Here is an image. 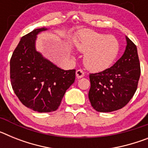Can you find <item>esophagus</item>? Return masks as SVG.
I'll use <instances>...</instances> for the list:
<instances>
[{"label": "esophagus", "mask_w": 148, "mask_h": 148, "mask_svg": "<svg viewBox=\"0 0 148 148\" xmlns=\"http://www.w3.org/2000/svg\"><path fill=\"white\" fill-rule=\"evenodd\" d=\"M84 75V72L82 70H78L76 71V77L78 78H81Z\"/></svg>", "instance_id": "obj_1"}]
</instances>
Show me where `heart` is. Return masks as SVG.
Segmentation results:
<instances>
[{
	"instance_id": "heart-1",
	"label": "heart",
	"mask_w": 148,
	"mask_h": 148,
	"mask_svg": "<svg viewBox=\"0 0 148 148\" xmlns=\"http://www.w3.org/2000/svg\"><path fill=\"white\" fill-rule=\"evenodd\" d=\"M74 43L78 51L85 53L84 64L92 72L108 69L115 62L120 52V43L114 35H104L92 29L82 30Z\"/></svg>"
}]
</instances>
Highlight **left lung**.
Wrapping results in <instances>:
<instances>
[{"mask_svg":"<svg viewBox=\"0 0 148 148\" xmlns=\"http://www.w3.org/2000/svg\"><path fill=\"white\" fill-rule=\"evenodd\" d=\"M125 53L111 67L90 73L89 99L98 112L108 113L124 108L136 91L140 63L136 46L126 36Z\"/></svg>","mask_w":148,"mask_h":148,"instance_id":"obj_1","label":"left lung"}]
</instances>
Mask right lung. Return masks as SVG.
<instances>
[{"instance_id": "add662e5", "label": "right lung", "mask_w": 148, "mask_h": 148, "mask_svg": "<svg viewBox=\"0 0 148 148\" xmlns=\"http://www.w3.org/2000/svg\"><path fill=\"white\" fill-rule=\"evenodd\" d=\"M47 29H36L23 36L10 59V79L15 95L23 105L39 113L58 109L75 78V70H61L35 49L37 35Z\"/></svg>"}]
</instances>
